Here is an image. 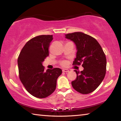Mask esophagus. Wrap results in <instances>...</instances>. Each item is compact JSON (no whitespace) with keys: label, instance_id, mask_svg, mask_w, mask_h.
I'll list each match as a JSON object with an SVG mask.
<instances>
[{"label":"esophagus","instance_id":"34e87169","mask_svg":"<svg viewBox=\"0 0 121 121\" xmlns=\"http://www.w3.org/2000/svg\"><path fill=\"white\" fill-rule=\"evenodd\" d=\"M62 71H63V72H64V73H68V72H69V70L67 69H63L62 70Z\"/></svg>","mask_w":121,"mask_h":121}]
</instances>
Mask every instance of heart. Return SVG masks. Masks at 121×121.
<instances>
[{
  "mask_svg": "<svg viewBox=\"0 0 121 121\" xmlns=\"http://www.w3.org/2000/svg\"><path fill=\"white\" fill-rule=\"evenodd\" d=\"M61 65H63V66H65V65H67V62L65 61H62V62H61Z\"/></svg>",
  "mask_w": 121,
  "mask_h": 121,
  "instance_id": "heart-1",
  "label": "heart"
}]
</instances>
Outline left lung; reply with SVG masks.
I'll return each instance as SVG.
<instances>
[{
	"label": "left lung",
	"instance_id": "obj_1",
	"mask_svg": "<svg viewBox=\"0 0 121 121\" xmlns=\"http://www.w3.org/2000/svg\"><path fill=\"white\" fill-rule=\"evenodd\" d=\"M65 38L73 41L76 46V58L73 65L82 64L81 72L77 74L71 85L76 91L89 94L97 89L103 81L106 72V58L101 46L92 37L81 32L65 35Z\"/></svg>",
	"mask_w": 121,
	"mask_h": 121
}]
</instances>
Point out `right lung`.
Segmentation results:
<instances>
[{
	"mask_svg": "<svg viewBox=\"0 0 121 121\" xmlns=\"http://www.w3.org/2000/svg\"><path fill=\"white\" fill-rule=\"evenodd\" d=\"M53 35H40L26 43L17 59L19 77L29 93L38 98L48 97L55 91L62 73L59 68L44 70L42 63L48 56Z\"/></svg>",
	"mask_w": 121,
	"mask_h": 121,
	"instance_id": "obj_1",
	"label": "right lung"
}]
</instances>
